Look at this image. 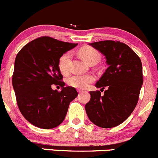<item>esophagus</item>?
<instances>
[{
    "instance_id": "1",
    "label": "esophagus",
    "mask_w": 158,
    "mask_h": 158,
    "mask_svg": "<svg viewBox=\"0 0 158 158\" xmlns=\"http://www.w3.org/2000/svg\"><path fill=\"white\" fill-rule=\"evenodd\" d=\"M77 91L79 93H82V92H84V91H84V90H81V89H78Z\"/></svg>"
}]
</instances>
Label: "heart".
Returning a JSON list of instances; mask_svg holds the SVG:
<instances>
[{
    "label": "heart",
    "mask_w": 158,
    "mask_h": 158,
    "mask_svg": "<svg viewBox=\"0 0 158 158\" xmlns=\"http://www.w3.org/2000/svg\"><path fill=\"white\" fill-rule=\"evenodd\" d=\"M79 55L89 64L94 60H99V53L91 47H83L79 50ZM71 54L66 52L60 56L58 62V67L63 74H67L70 72V63ZM94 81V75L91 73L87 74H75L67 79V84L73 88L78 89H85L91 82Z\"/></svg>",
    "instance_id": "1"
}]
</instances>
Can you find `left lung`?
Segmentation results:
<instances>
[{
  "label": "left lung",
  "mask_w": 158,
  "mask_h": 158,
  "mask_svg": "<svg viewBox=\"0 0 158 158\" xmlns=\"http://www.w3.org/2000/svg\"><path fill=\"white\" fill-rule=\"evenodd\" d=\"M89 45L105 56L109 67L95 84L100 91L106 88L104 94L90 91L85 110L96 126L112 128L125 121L137 104L143 85L142 63L125 43L106 40Z\"/></svg>",
  "instance_id": "left-lung-1"
}]
</instances>
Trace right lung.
<instances>
[{"label": "right lung", "instance_id": "obj_1", "mask_svg": "<svg viewBox=\"0 0 158 158\" xmlns=\"http://www.w3.org/2000/svg\"><path fill=\"white\" fill-rule=\"evenodd\" d=\"M77 43L49 36L25 45L15 61L12 85L21 113L32 125L52 129L63 123L70 103L78 95L73 87H65L58 62L63 54ZM59 85L61 91L52 89Z\"/></svg>", "mask_w": 158, "mask_h": 158}]
</instances>
